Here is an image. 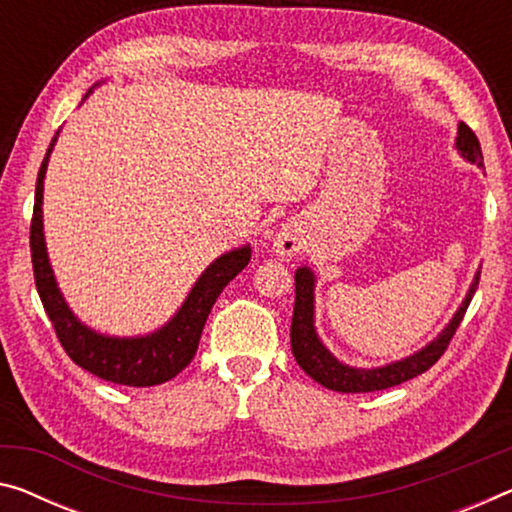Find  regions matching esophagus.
<instances>
[{"mask_svg":"<svg viewBox=\"0 0 512 512\" xmlns=\"http://www.w3.org/2000/svg\"><path fill=\"white\" fill-rule=\"evenodd\" d=\"M274 251H277L279 256L297 254V251H300V238H297V233L290 229H281L274 235Z\"/></svg>","mask_w":512,"mask_h":512,"instance_id":"obj_1","label":"esophagus"}]
</instances>
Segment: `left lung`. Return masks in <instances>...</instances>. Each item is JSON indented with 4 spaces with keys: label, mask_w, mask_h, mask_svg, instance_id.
I'll return each instance as SVG.
<instances>
[{
    "label": "left lung",
    "mask_w": 512,
    "mask_h": 512,
    "mask_svg": "<svg viewBox=\"0 0 512 512\" xmlns=\"http://www.w3.org/2000/svg\"><path fill=\"white\" fill-rule=\"evenodd\" d=\"M455 148L467 162L483 167V153L481 144L474 130L467 123L458 125V137H455ZM478 279L481 272H476L474 281H471L469 293L462 300L460 309L455 311L451 322L442 329L435 341H430L426 348H421L414 355L393 361V364L380 366V368H352L343 361H338L332 352H329L316 334V325H313V290H316V274L311 267H300L295 272V309H293V325H290V348H293L295 361L302 366V371L313 377L322 387L341 391V393H368V391H382L396 384H403L412 377L426 373L437 359L444 355V350L451 343L455 329L460 327L465 311L478 288Z\"/></svg>",
    "instance_id": "left-lung-1"
}]
</instances>
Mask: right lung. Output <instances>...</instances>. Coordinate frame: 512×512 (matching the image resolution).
Listing matches in <instances>:
<instances>
[{"label": "right lung", "instance_id": "1", "mask_svg": "<svg viewBox=\"0 0 512 512\" xmlns=\"http://www.w3.org/2000/svg\"><path fill=\"white\" fill-rule=\"evenodd\" d=\"M91 91L93 89H89V93ZM57 135H54L41 169H38L34 217H31L29 235L36 290L41 295L47 318L52 320V327L57 332L59 343L64 345L66 355L77 366H82L84 371L98 375L107 382L125 384V387H155V384L167 382L194 359L212 304L217 302L219 293L229 286V281L245 270L251 258V249L245 245L226 251L217 261H212L199 281L194 283V288L176 316L157 332L123 338L93 332L68 309L64 295L57 286V279H54L50 258H47L43 235V180Z\"/></svg>", "mask_w": 512, "mask_h": 512}]
</instances>
